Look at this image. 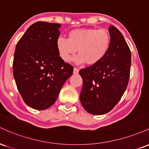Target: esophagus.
Instances as JSON below:
<instances>
[{"label": "esophagus", "instance_id": "34e87169", "mask_svg": "<svg viewBox=\"0 0 149 149\" xmlns=\"http://www.w3.org/2000/svg\"><path fill=\"white\" fill-rule=\"evenodd\" d=\"M78 73H79V70H78V69L74 68V69H73V74H78Z\"/></svg>", "mask_w": 149, "mask_h": 149}]
</instances>
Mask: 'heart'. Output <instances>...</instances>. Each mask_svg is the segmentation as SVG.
Returning a JSON list of instances; mask_svg holds the SVG:
<instances>
[{"label":"heart","mask_w":149,"mask_h":149,"mask_svg":"<svg viewBox=\"0 0 149 149\" xmlns=\"http://www.w3.org/2000/svg\"><path fill=\"white\" fill-rule=\"evenodd\" d=\"M111 44V36L108 31L95 28L78 29L70 31L67 38L59 37L56 47L59 57L63 61H71L76 54L77 64L86 62L95 65L107 55Z\"/></svg>","instance_id":"b5f03b06"}]
</instances>
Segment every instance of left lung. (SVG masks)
Masks as SVG:
<instances>
[{"label":"left lung","mask_w":149,"mask_h":149,"mask_svg":"<svg viewBox=\"0 0 149 149\" xmlns=\"http://www.w3.org/2000/svg\"><path fill=\"white\" fill-rule=\"evenodd\" d=\"M109 30L111 44L107 55L98 64L79 71L83 81L80 102L93 115L113 109L127 88L130 74V49L116 27L110 26Z\"/></svg>","instance_id":"left-lung-1"}]
</instances>
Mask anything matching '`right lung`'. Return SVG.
Masks as SVG:
<instances>
[{"instance_id":"right-lung-1","label":"right lung","mask_w":149,"mask_h":149,"mask_svg":"<svg viewBox=\"0 0 149 149\" xmlns=\"http://www.w3.org/2000/svg\"><path fill=\"white\" fill-rule=\"evenodd\" d=\"M60 24L38 22L30 26L15 48L13 75L29 107L45 110L57 100L73 67L58 54L56 41Z\"/></svg>"}]
</instances>
